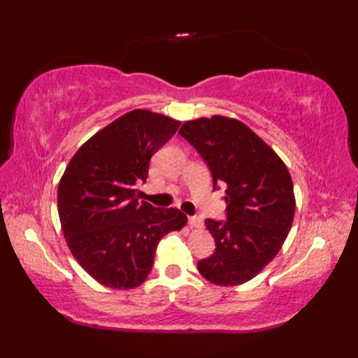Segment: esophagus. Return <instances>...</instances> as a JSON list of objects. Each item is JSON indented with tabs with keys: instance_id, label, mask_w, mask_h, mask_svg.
I'll list each match as a JSON object with an SVG mask.
<instances>
[{
	"instance_id": "obj_1",
	"label": "esophagus",
	"mask_w": 358,
	"mask_h": 358,
	"mask_svg": "<svg viewBox=\"0 0 358 358\" xmlns=\"http://www.w3.org/2000/svg\"><path fill=\"white\" fill-rule=\"evenodd\" d=\"M189 224H191V227H196V229H199V227L203 226V220L199 215L189 217Z\"/></svg>"
}]
</instances>
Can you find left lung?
Masks as SVG:
<instances>
[{"label": "left lung", "instance_id": "8db88e82", "mask_svg": "<svg viewBox=\"0 0 358 358\" xmlns=\"http://www.w3.org/2000/svg\"><path fill=\"white\" fill-rule=\"evenodd\" d=\"M178 134L209 166L214 191L226 187V222H204L215 250L199 262V271L218 286L246 283L278 254L291 231L295 212L291 173L238 120L214 115L186 121Z\"/></svg>", "mask_w": 358, "mask_h": 358}]
</instances>
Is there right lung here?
Here are the masks:
<instances>
[{
	"mask_svg": "<svg viewBox=\"0 0 358 358\" xmlns=\"http://www.w3.org/2000/svg\"><path fill=\"white\" fill-rule=\"evenodd\" d=\"M180 121L135 109L77 150L58 185V214L75 260L98 283L134 289L148 278L166 234L187 222L183 212L140 201L149 162Z\"/></svg>",
	"mask_w": 358,
	"mask_h": 358,
	"instance_id": "obj_1",
	"label": "right lung"
}]
</instances>
